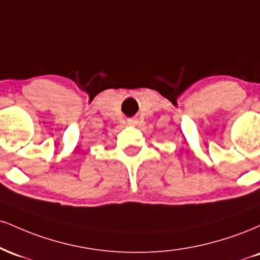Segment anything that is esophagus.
I'll list each match as a JSON object with an SVG mask.
<instances>
[{"label":"esophagus","instance_id":"obj_1","mask_svg":"<svg viewBox=\"0 0 260 260\" xmlns=\"http://www.w3.org/2000/svg\"><path fill=\"white\" fill-rule=\"evenodd\" d=\"M128 124H129V126H136L137 120H134V118H129V120H128Z\"/></svg>","mask_w":260,"mask_h":260}]
</instances>
